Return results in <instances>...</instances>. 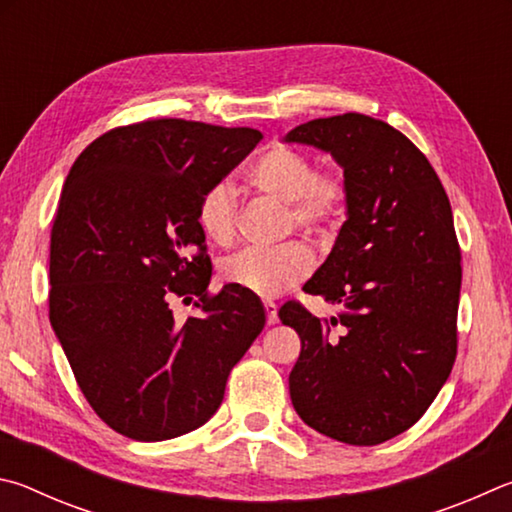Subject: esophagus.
Wrapping results in <instances>:
<instances>
[{
	"instance_id": "obj_1",
	"label": "esophagus",
	"mask_w": 512,
	"mask_h": 512,
	"mask_svg": "<svg viewBox=\"0 0 512 512\" xmlns=\"http://www.w3.org/2000/svg\"><path fill=\"white\" fill-rule=\"evenodd\" d=\"M263 306H265V312H267V324H270V326L279 324V308H276V303L274 301H265Z\"/></svg>"
}]
</instances>
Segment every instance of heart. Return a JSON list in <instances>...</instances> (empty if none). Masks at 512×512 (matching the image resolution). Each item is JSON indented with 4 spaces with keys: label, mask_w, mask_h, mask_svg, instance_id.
<instances>
[{
    "label": "heart",
    "mask_w": 512,
    "mask_h": 512,
    "mask_svg": "<svg viewBox=\"0 0 512 512\" xmlns=\"http://www.w3.org/2000/svg\"><path fill=\"white\" fill-rule=\"evenodd\" d=\"M247 182L254 191L288 204L290 222L306 231H324L342 220L348 188L339 173H315V161L299 148L274 143L247 168ZM197 224L215 245H229L236 236V195L227 184L204 191L197 204ZM312 254L299 242L279 249H242L224 258L222 279L256 297H279L306 279Z\"/></svg>",
    "instance_id": "1"
}]
</instances>
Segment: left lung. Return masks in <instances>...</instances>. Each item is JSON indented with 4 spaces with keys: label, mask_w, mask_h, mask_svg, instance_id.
Instances as JSON below:
<instances>
[{
    "label": "left lung",
    "mask_w": 512,
    "mask_h": 512,
    "mask_svg": "<svg viewBox=\"0 0 512 512\" xmlns=\"http://www.w3.org/2000/svg\"><path fill=\"white\" fill-rule=\"evenodd\" d=\"M283 141L328 152L348 188L346 222L303 285L339 306L337 317L328 324L294 301L279 310L301 337L292 405L319 434L378 445L414 425L452 373L461 297L452 206L423 152L384 121L348 112L301 123Z\"/></svg>",
    "instance_id": "obj_1"
}]
</instances>
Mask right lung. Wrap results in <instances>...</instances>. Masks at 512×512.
Instances as JSON below:
<instances>
[{"instance_id":"1","label":"right lung","mask_w":512,"mask_h":512,"mask_svg":"<svg viewBox=\"0 0 512 512\" xmlns=\"http://www.w3.org/2000/svg\"><path fill=\"white\" fill-rule=\"evenodd\" d=\"M263 134L155 119L105 132L74 161L51 229L49 319L80 391L114 432L168 441L222 405L233 366L265 328L256 294L224 285L197 204ZM173 293L201 297L177 322Z\"/></svg>"}]
</instances>
